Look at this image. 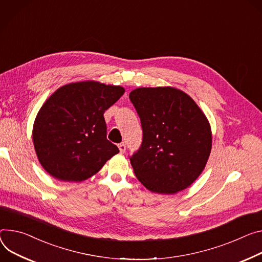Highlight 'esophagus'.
Here are the masks:
<instances>
[{"label":"esophagus","mask_w":262,"mask_h":262,"mask_svg":"<svg viewBox=\"0 0 262 262\" xmlns=\"http://www.w3.org/2000/svg\"><path fill=\"white\" fill-rule=\"evenodd\" d=\"M118 147H119V150H120L121 154H124V152H125V150H126V145H125V143H120V144L118 145Z\"/></svg>","instance_id":"34e87169"}]
</instances>
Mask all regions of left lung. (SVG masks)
Listing matches in <instances>:
<instances>
[{
  "label": "left lung",
  "mask_w": 262,
  "mask_h": 262,
  "mask_svg": "<svg viewBox=\"0 0 262 262\" xmlns=\"http://www.w3.org/2000/svg\"><path fill=\"white\" fill-rule=\"evenodd\" d=\"M129 99L141 120L143 139L129 157L137 179L151 192L173 194L202 173L212 147L205 114L174 88H139Z\"/></svg>",
  "instance_id": "obj_1"
}]
</instances>
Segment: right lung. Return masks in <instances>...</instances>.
<instances>
[{
  "label": "right lung",
  "mask_w": 262,
  "mask_h": 262,
  "mask_svg": "<svg viewBox=\"0 0 262 262\" xmlns=\"http://www.w3.org/2000/svg\"><path fill=\"white\" fill-rule=\"evenodd\" d=\"M124 94L119 85L80 81L59 88L40 107L33 144L43 169L64 182L97 173L119 152L106 139L103 114Z\"/></svg>",
  "instance_id": "add662e5"
}]
</instances>
